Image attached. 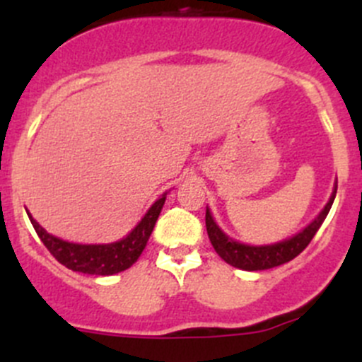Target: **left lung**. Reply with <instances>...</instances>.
Masks as SVG:
<instances>
[{
	"label": "left lung",
	"instance_id": "left-lung-1",
	"mask_svg": "<svg viewBox=\"0 0 362 362\" xmlns=\"http://www.w3.org/2000/svg\"><path fill=\"white\" fill-rule=\"evenodd\" d=\"M337 187L338 185H334V191L333 194H331L329 202L324 206V210L317 215V218H313V221L310 222L303 231H299L298 235L291 236V238L284 240V242L261 247L245 245V243L235 242V240L229 238L228 235L222 233V229L218 228L217 222L211 217L210 210L206 208L204 222H206L208 238H210L215 252H217L228 264L235 266V268L245 269V272H261V269L275 268V266L284 264V262L293 261L296 255H299L306 247H308V243L312 242V238L315 236V233L319 231L324 218L327 217L331 206H333L334 196H337Z\"/></svg>",
	"mask_w": 362,
	"mask_h": 362
}]
</instances>
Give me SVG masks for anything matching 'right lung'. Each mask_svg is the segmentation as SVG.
Segmentation results:
<instances>
[{"label": "right lung", "mask_w": 362, "mask_h": 362, "mask_svg": "<svg viewBox=\"0 0 362 362\" xmlns=\"http://www.w3.org/2000/svg\"><path fill=\"white\" fill-rule=\"evenodd\" d=\"M166 202V192L148 208L145 217L138 222L136 228L126 236V238L119 240L113 243H105V245H82V243H71L64 242V240L52 236L47 233L31 214L28 211V217L31 221L33 228H35L36 235L43 242V245L49 249L50 254L66 266L68 269L78 273H87V275H115V273L124 272V269L131 268L138 257L141 255L145 247H147L148 238L152 235L156 221H158L163 204Z\"/></svg>", "instance_id": "right-lung-1"}]
</instances>
